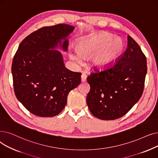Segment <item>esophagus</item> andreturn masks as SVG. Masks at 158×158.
I'll use <instances>...</instances> for the list:
<instances>
[{
	"mask_svg": "<svg viewBox=\"0 0 158 158\" xmlns=\"http://www.w3.org/2000/svg\"><path fill=\"white\" fill-rule=\"evenodd\" d=\"M86 81V75L85 73H83L81 75V81L85 82Z\"/></svg>",
	"mask_w": 158,
	"mask_h": 158,
	"instance_id": "34e87169",
	"label": "esophagus"
}]
</instances>
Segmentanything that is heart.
<instances>
[{"instance_id":"heart-1","label":"heart","mask_w":158,"mask_h":158,"mask_svg":"<svg viewBox=\"0 0 158 158\" xmlns=\"http://www.w3.org/2000/svg\"><path fill=\"white\" fill-rule=\"evenodd\" d=\"M112 34L100 32L78 40L71 58L79 62L81 57H90V64L97 69H105L114 64L120 59L125 49V44L119 38Z\"/></svg>"}]
</instances>
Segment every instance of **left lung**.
<instances>
[{"label": "left lung", "instance_id": "obj_1", "mask_svg": "<svg viewBox=\"0 0 158 158\" xmlns=\"http://www.w3.org/2000/svg\"><path fill=\"white\" fill-rule=\"evenodd\" d=\"M87 77L90 90L86 103L91 113L102 120L125 115L141 97L147 72V59L135 41L128 35V47L110 68H94Z\"/></svg>", "mask_w": 158, "mask_h": 158}]
</instances>
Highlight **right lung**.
<instances>
[{
  "mask_svg": "<svg viewBox=\"0 0 158 158\" xmlns=\"http://www.w3.org/2000/svg\"><path fill=\"white\" fill-rule=\"evenodd\" d=\"M74 28L64 24L43 27L19 46L11 66L14 92L17 99L34 115H58L66 104L68 94L81 83V73L67 69L62 54L53 50L59 44L66 51V37ZM61 40H64L63 44Z\"/></svg>",
  "mask_w": 158,
  "mask_h": 158,
  "instance_id": "1",
  "label": "right lung"
}]
</instances>
